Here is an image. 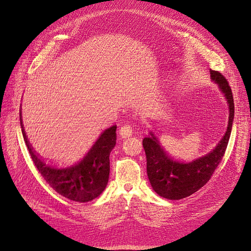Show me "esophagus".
<instances>
[{
	"mask_svg": "<svg viewBox=\"0 0 251 251\" xmlns=\"http://www.w3.org/2000/svg\"><path fill=\"white\" fill-rule=\"evenodd\" d=\"M132 132H133V129H132V126L129 125V124H126V125H123L120 127L119 129V134L122 138H127V137H130L132 135Z\"/></svg>",
	"mask_w": 251,
	"mask_h": 251,
	"instance_id": "34e87169",
	"label": "esophagus"
}]
</instances>
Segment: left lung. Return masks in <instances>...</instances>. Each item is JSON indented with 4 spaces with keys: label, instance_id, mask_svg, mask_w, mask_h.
Masks as SVG:
<instances>
[{
    "label": "left lung",
    "instance_id": "left-lung-1",
    "mask_svg": "<svg viewBox=\"0 0 251 251\" xmlns=\"http://www.w3.org/2000/svg\"><path fill=\"white\" fill-rule=\"evenodd\" d=\"M210 75L215 83L219 86L229 105L227 131L214 150L190 163H180L165 154L152 133H150L151 136L145 137L142 141L149 181L153 190L162 198L180 200L196 193L208 182L225 154L234 118V101L225 76L212 70H210Z\"/></svg>",
    "mask_w": 251,
    "mask_h": 251
}]
</instances>
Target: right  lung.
Segmentation results:
<instances>
[{
	"instance_id": "add662e5",
	"label": "right lung",
	"mask_w": 251,
	"mask_h": 251,
	"mask_svg": "<svg viewBox=\"0 0 251 251\" xmlns=\"http://www.w3.org/2000/svg\"><path fill=\"white\" fill-rule=\"evenodd\" d=\"M20 122L22 134L34 165L46 182L55 192L78 203L92 201L102 194L109 179V156L116 144V125L102 133L79 163L69 169L58 170L45 164L35 154L26 137L21 118Z\"/></svg>"
}]
</instances>
